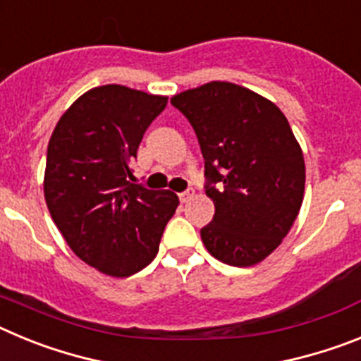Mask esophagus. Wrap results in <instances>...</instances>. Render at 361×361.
I'll use <instances>...</instances> for the list:
<instances>
[{"mask_svg":"<svg viewBox=\"0 0 361 361\" xmlns=\"http://www.w3.org/2000/svg\"><path fill=\"white\" fill-rule=\"evenodd\" d=\"M193 193H195V191H193V188H191V190L183 191V193L178 195V199H180V202H190V200L193 199Z\"/></svg>","mask_w":361,"mask_h":361,"instance_id":"34e87169","label":"esophagus"}]
</instances>
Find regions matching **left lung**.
Returning <instances> with one entry per match:
<instances>
[{
    "instance_id": "8db88e82",
    "label": "left lung",
    "mask_w": 361,
    "mask_h": 361,
    "mask_svg": "<svg viewBox=\"0 0 361 361\" xmlns=\"http://www.w3.org/2000/svg\"><path fill=\"white\" fill-rule=\"evenodd\" d=\"M204 157L215 215L200 229L206 250L229 266L258 264L291 229L304 200L305 164L288 119L262 95L213 81L173 95Z\"/></svg>"
}]
</instances>
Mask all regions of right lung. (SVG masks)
Returning a JSON list of instances; mask_svg holds the SVG:
<instances>
[{
	"mask_svg": "<svg viewBox=\"0 0 361 361\" xmlns=\"http://www.w3.org/2000/svg\"><path fill=\"white\" fill-rule=\"evenodd\" d=\"M166 104L162 95L99 86L63 114L50 137L44 170L49 212L73 253L104 275L145 269L178 206L170 190L130 183L142 135Z\"/></svg>",
	"mask_w": 361,
	"mask_h": 361,
	"instance_id": "add662e5",
	"label": "right lung"
}]
</instances>
